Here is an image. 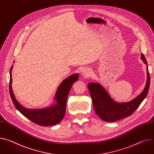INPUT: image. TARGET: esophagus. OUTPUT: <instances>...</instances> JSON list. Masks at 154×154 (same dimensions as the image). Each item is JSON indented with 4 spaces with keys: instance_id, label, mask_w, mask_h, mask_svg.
<instances>
[{
    "instance_id": "esophagus-1",
    "label": "esophagus",
    "mask_w": 154,
    "mask_h": 154,
    "mask_svg": "<svg viewBox=\"0 0 154 154\" xmlns=\"http://www.w3.org/2000/svg\"><path fill=\"white\" fill-rule=\"evenodd\" d=\"M82 75L84 77H88L90 75V71L87 69H84L82 71Z\"/></svg>"
}]
</instances>
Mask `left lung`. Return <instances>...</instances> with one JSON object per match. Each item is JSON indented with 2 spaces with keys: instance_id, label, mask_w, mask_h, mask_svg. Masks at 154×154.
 Listing matches in <instances>:
<instances>
[{
  "instance_id": "obj_1",
  "label": "left lung",
  "mask_w": 154,
  "mask_h": 154,
  "mask_svg": "<svg viewBox=\"0 0 154 154\" xmlns=\"http://www.w3.org/2000/svg\"><path fill=\"white\" fill-rule=\"evenodd\" d=\"M141 59L147 64L145 56L142 53ZM147 80L142 93L135 99L128 103H118L112 100L105 88L99 84L91 83L88 88L97 115L105 121L115 122L131 115L146 97L150 87V74L147 66Z\"/></svg>"
}]
</instances>
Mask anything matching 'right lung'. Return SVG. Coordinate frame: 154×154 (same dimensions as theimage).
I'll return each mask as SVG.
<instances>
[{
    "instance_id": "1",
    "label": "right lung",
    "mask_w": 154,
    "mask_h": 154,
    "mask_svg": "<svg viewBox=\"0 0 154 154\" xmlns=\"http://www.w3.org/2000/svg\"><path fill=\"white\" fill-rule=\"evenodd\" d=\"M10 70L9 91L13 103L21 113L34 123L42 126H49L58 124L64 117L66 109V101L72 86L77 81L79 74H74L64 80L56 92V98L57 103L55 106L42 110H31L25 109L20 105L15 98L12 90V75Z\"/></svg>"
}]
</instances>
